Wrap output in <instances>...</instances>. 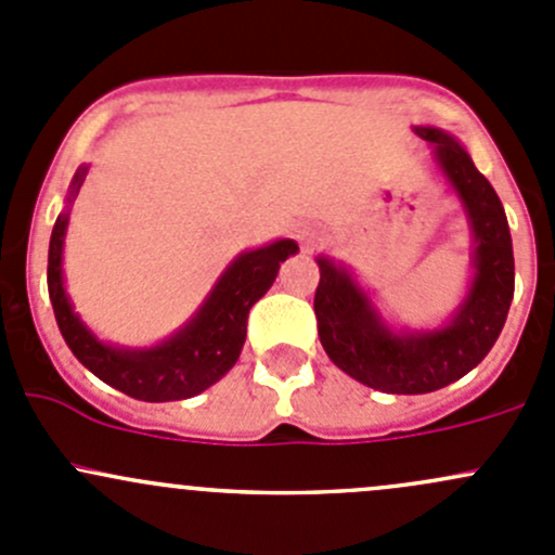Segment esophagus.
<instances>
[{
    "label": "esophagus",
    "mask_w": 555,
    "mask_h": 555,
    "mask_svg": "<svg viewBox=\"0 0 555 555\" xmlns=\"http://www.w3.org/2000/svg\"><path fill=\"white\" fill-rule=\"evenodd\" d=\"M298 238H300V244L306 246V249H309V246H313V242H317V236H313L311 231H300Z\"/></svg>",
    "instance_id": "obj_1"
}]
</instances>
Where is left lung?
Here are the masks:
<instances>
[{"mask_svg":"<svg viewBox=\"0 0 555 555\" xmlns=\"http://www.w3.org/2000/svg\"><path fill=\"white\" fill-rule=\"evenodd\" d=\"M433 147L429 164L459 201L469 228V279L449 317L429 327L395 324L346 262L317 255L313 311L330 360L354 382L389 395H427L467 376L505 327L516 287V260L505 209L456 137L413 126Z\"/></svg>","mask_w":555,"mask_h":555,"instance_id":"obj_1","label":"left lung"}]
</instances>
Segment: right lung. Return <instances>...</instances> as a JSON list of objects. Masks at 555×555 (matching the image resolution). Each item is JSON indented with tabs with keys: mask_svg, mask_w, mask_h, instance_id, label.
I'll return each mask as SVG.
<instances>
[{
	"mask_svg": "<svg viewBox=\"0 0 555 555\" xmlns=\"http://www.w3.org/2000/svg\"><path fill=\"white\" fill-rule=\"evenodd\" d=\"M91 166H80L66 190L64 209L55 217L48 249V293L55 322L72 354L104 384L144 402L188 400L220 382L244 349L249 309L276 282L287 257L298 255L293 238H276L244 249L217 276L215 287L193 317L169 338L153 346H122L99 338L75 311L64 279V242L69 211Z\"/></svg>",
	"mask_w": 555,
	"mask_h": 555,
	"instance_id": "1",
	"label": "right lung"
}]
</instances>
